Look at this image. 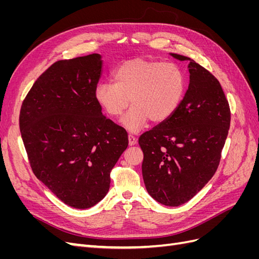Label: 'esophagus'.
<instances>
[{
  "instance_id": "1",
  "label": "esophagus",
  "mask_w": 259,
  "mask_h": 259,
  "mask_svg": "<svg viewBox=\"0 0 259 259\" xmlns=\"http://www.w3.org/2000/svg\"><path fill=\"white\" fill-rule=\"evenodd\" d=\"M128 144L130 146H134L137 144V139L136 137H134L133 135H128Z\"/></svg>"
}]
</instances>
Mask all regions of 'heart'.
Instances as JSON below:
<instances>
[{
    "label": "heart",
    "mask_w": 259,
    "mask_h": 259,
    "mask_svg": "<svg viewBox=\"0 0 259 259\" xmlns=\"http://www.w3.org/2000/svg\"><path fill=\"white\" fill-rule=\"evenodd\" d=\"M114 83L100 82L95 98L110 116H123L122 125L130 132L144 128L148 121L162 123L182 105L187 91V75L173 62L135 58L123 62L113 72Z\"/></svg>",
    "instance_id": "b5f03b06"
}]
</instances>
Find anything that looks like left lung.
Instances as JSON below:
<instances>
[{
	"instance_id": "1",
	"label": "left lung",
	"mask_w": 259,
	"mask_h": 259,
	"mask_svg": "<svg viewBox=\"0 0 259 259\" xmlns=\"http://www.w3.org/2000/svg\"><path fill=\"white\" fill-rule=\"evenodd\" d=\"M189 61L190 82L182 105L168 120L144 133L143 177L151 197L166 206L192 199L214 176L230 126V108L221 83L205 68Z\"/></svg>"
}]
</instances>
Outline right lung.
I'll return each instance as SVG.
<instances>
[{
    "instance_id": "right-lung-1",
    "label": "right lung",
    "mask_w": 259,
    "mask_h": 259,
    "mask_svg": "<svg viewBox=\"0 0 259 259\" xmlns=\"http://www.w3.org/2000/svg\"><path fill=\"white\" fill-rule=\"evenodd\" d=\"M99 54L58 60L23 99L19 127L36 178L74 208L105 198L110 171L128 146L127 133L101 113L95 89Z\"/></svg>"
}]
</instances>
